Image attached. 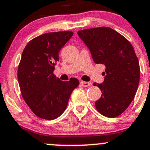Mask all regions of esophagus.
Listing matches in <instances>:
<instances>
[{"instance_id":"1","label":"esophagus","mask_w":150,"mask_h":150,"mask_svg":"<svg viewBox=\"0 0 150 150\" xmlns=\"http://www.w3.org/2000/svg\"><path fill=\"white\" fill-rule=\"evenodd\" d=\"M81 85L83 87H88V86H90L92 85V83L86 81H81Z\"/></svg>"}]
</instances>
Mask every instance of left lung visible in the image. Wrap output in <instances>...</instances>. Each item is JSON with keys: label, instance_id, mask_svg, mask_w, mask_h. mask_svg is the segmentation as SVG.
I'll return each mask as SVG.
<instances>
[{"label": "left lung", "instance_id": "8db88e82", "mask_svg": "<svg viewBox=\"0 0 150 150\" xmlns=\"http://www.w3.org/2000/svg\"><path fill=\"white\" fill-rule=\"evenodd\" d=\"M78 35L94 62L106 67L103 83H93L102 92L96 109L106 117L119 116L132 101L139 84V61L133 47L122 35L106 26L83 29Z\"/></svg>", "mask_w": 150, "mask_h": 150}]
</instances>
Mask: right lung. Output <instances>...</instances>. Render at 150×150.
Wrapping results in <instances>:
<instances>
[{
    "instance_id": "1",
    "label": "right lung",
    "mask_w": 150,
    "mask_h": 150,
    "mask_svg": "<svg viewBox=\"0 0 150 150\" xmlns=\"http://www.w3.org/2000/svg\"><path fill=\"white\" fill-rule=\"evenodd\" d=\"M72 35L71 31L45 33L31 40L22 53L18 69L21 93L33 112L43 119L59 117L79 84L77 78L62 81L53 73L60 50Z\"/></svg>"
}]
</instances>
